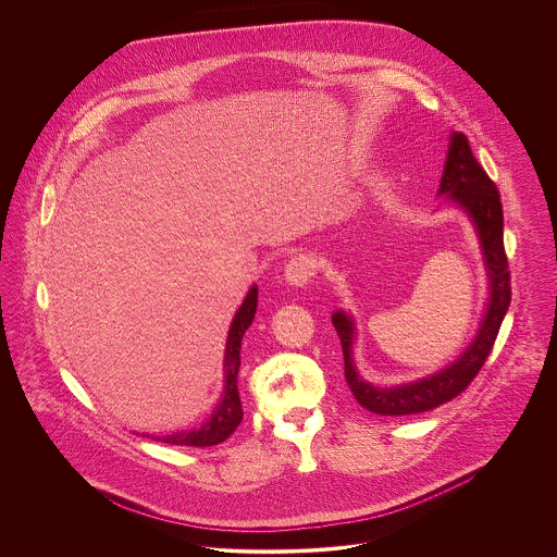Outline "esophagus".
<instances>
[{
    "label": "esophagus",
    "instance_id": "1",
    "mask_svg": "<svg viewBox=\"0 0 557 557\" xmlns=\"http://www.w3.org/2000/svg\"><path fill=\"white\" fill-rule=\"evenodd\" d=\"M318 274V261L309 252L294 255L285 265V281L294 287L307 285Z\"/></svg>",
    "mask_w": 557,
    "mask_h": 557
}]
</instances>
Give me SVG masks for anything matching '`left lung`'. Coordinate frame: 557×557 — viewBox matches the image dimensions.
I'll return each mask as SVG.
<instances>
[{
    "label": "left lung",
    "mask_w": 557,
    "mask_h": 557,
    "mask_svg": "<svg viewBox=\"0 0 557 557\" xmlns=\"http://www.w3.org/2000/svg\"><path fill=\"white\" fill-rule=\"evenodd\" d=\"M440 195H450L453 201L463 206L476 225L488 278H491V298L484 321L480 325L476 341L468 351L448 369L435 373L433 377L405 384L397 388H375L367 384L354 369L351 360V338L354 323L345 313H334L332 323L338 332L343 347L345 382L354 393L356 400L373 413L380 416H409L435 409L448 400L461 395L480 373L486 362L499 325L510 307V270L504 248V212L499 201V190L495 182L480 166L470 141L463 133L450 137L448 159L444 164V175L440 184Z\"/></svg>",
    "instance_id": "obj_1"
}]
</instances>
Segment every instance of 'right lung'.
Instances as JSON below:
<instances>
[{"label":"right lung","mask_w":557,"mask_h":557,"mask_svg":"<svg viewBox=\"0 0 557 557\" xmlns=\"http://www.w3.org/2000/svg\"><path fill=\"white\" fill-rule=\"evenodd\" d=\"M255 309H257V287H252L244 300V305L239 307L236 319L230 327V338H227V354H225V395L223 400L219 403L214 416L195 431H182V433H173L166 437H160L164 444H173V446H214L225 442L242 422V403L238 395V369H239V347H242V336L248 330V325L252 323L255 318ZM159 440V437H157Z\"/></svg>","instance_id":"obj_1"}]
</instances>
